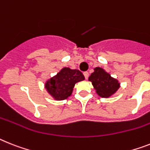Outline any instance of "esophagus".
Wrapping results in <instances>:
<instances>
[{"label":"esophagus","mask_w":150,"mask_h":150,"mask_svg":"<svg viewBox=\"0 0 150 150\" xmlns=\"http://www.w3.org/2000/svg\"><path fill=\"white\" fill-rule=\"evenodd\" d=\"M84 75H85V79H88V76H89V73L88 72V71H85V72H84Z\"/></svg>","instance_id":"1"}]
</instances>
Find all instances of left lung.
Returning a JSON list of instances; mask_svg holds the SVG:
<instances>
[{
	"mask_svg": "<svg viewBox=\"0 0 150 150\" xmlns=\"http://www.w3.org/2000/svg\"><path fill=\"white\" fill-rule=\"evenodd\" d=\"M88 80L92 83L97 94L101 98H109L120 88V83L117 79L112 78L110 74L99 67L94 69Z\"/></svg>",
	"mask_w": 150,
	"mask_h": 150,
	"instance_id": "8db88e82",
	"label": "left lung"
}]
</instances>
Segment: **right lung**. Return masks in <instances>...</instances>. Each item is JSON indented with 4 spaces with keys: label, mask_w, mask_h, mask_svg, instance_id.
Listing matches in <instances>:
<instances>
[{
    "label": "right lung",
    "mask_w": 150,
    "mask_h": 150,
    "mask_svg": "<svg viewBox=\"0 0 150 150\" xmlns=\"http://www.w3.org/2000/svg\"><path fill=\"white\" fill-rule=\"evenodd\" d=\"M84 79L85 76L78 69L63 68L57 75L46 81L45 88L56 100H65L71 94L75 83Z\"/></svg>",
    "instance_id": "obj_1"
}]
</instances>
